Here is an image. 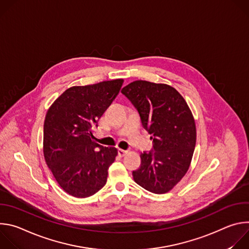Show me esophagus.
Masks as SVG:
<instances>
[{
  "label": "esophagus",
  "instance_id": "obj_1",
  "mask_svg": "<svg viewBox=\"0 0 249 249\" xmlns=\"http://www.w3.org/2000/svg\"><path fill=\"white\" fill-rule=\"evenodd\" d=\"M118 154H119V156L124 157V156H126V155L128 154V151H126V150H122V149H119V150H118Z\"/></svg>",
  "mask_w": 249,
  "mask_h": 249
}]
</instances>
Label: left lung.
Listing matches in <instances>:
<instances>
[{
	"instance_id": "obj_1",
	"label": "left lung",
	"mask_w": 249,
	"mask_h": 249,
	"mask_svg": "<svg viewBox=\"0 0 249 249\" xmlns=\"http://www.w3.org/2000/svg\"><path fill=\"white\" fill-rule=\"evenodd\" d=\"M121 92L153 140V150L141 154V166L133 171V178L152 193H166L181 180L193 157L196 126L191 110L181 94L164 84L135 81Z\"/></svg>"
}]
</instances>
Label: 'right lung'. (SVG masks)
I'll return each mask as SVG.
<instances>
[{
	"mask_svg": "<svg viewBox=\"0 0 249 249\" xmlns=\"http://www.w3.org/2000/svg\"><path fill=\"white\" fill-rule=\"evenodd\" d=\"M122 79L65 90L50 106L43 128L45 161L61 188L77 198L99 191L117 149L93 141L92 128L112 103Z\"/></svg>",
	"mask_w": 249,
	"mask_h": 249,
	"instance_id": "right-lung-1",
	"label": "right lung"
}]
</instances>
